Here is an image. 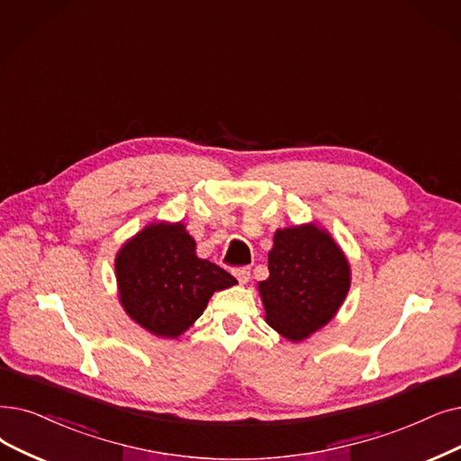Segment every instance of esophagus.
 Masks as SVG:
<instances>
[{"label": "esophagus", "instance_id": "1", "mask_svg": "<svg viewBox=\"0 0 461 461\" xmlns=\"http://www.w3.org/2000/svg\"><path fill=\"white\" fill-rule=\"evenodd\" d=\"M233 275L237 276L239 283L245 285V283H249V278H250V269L249 267H235Z\"/></svg>", "mask_w": 461, "mask_h": 461}]
</instances>
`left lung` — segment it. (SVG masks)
<instances>
[{"mask_svg":"<svg viewBox=\"0 0 461 461\" xmlns=\"http://www.w3.org/2000/svg\"><path fill=\"white\" fill-rule=\"evenodd\" d=\"M348 285V262L326 231L314 226L278 230L269 278L259 283L267 324L290 341H302L330 322Z\"/></svg>","mask_w":461,"mask_h":461,"instance_id":"left-lung-1","label":"left lung"}]
</instances>
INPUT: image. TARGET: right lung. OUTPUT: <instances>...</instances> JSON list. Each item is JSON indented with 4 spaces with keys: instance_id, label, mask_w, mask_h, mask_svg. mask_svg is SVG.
Segmentation results:
<instances>
[{
    "instance_id": "right-lung-1",
    "label": "right lung",
    "mask_w": 461,
    "mask_h": 461,
    "mask_svg": "<svg viewBox=\"0 0 461 461\" xmlns=\"http://www.w3.org/2000/svg\"><path fill=\"white\" fill-rule=\"evenodd\" d=\"M120 302L126 312L159 337H176L202 316L214 290L237 280L226 269L199 259L185 226L152 224L116 256Z\"/></svg>"
}]
</instances>
